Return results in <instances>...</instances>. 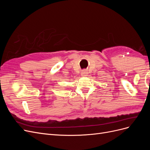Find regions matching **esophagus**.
<instances>
[{
	"mask_svg": "<svg viewBox=\"0 0 150 150\" xmlns=\"http://www.w3.org/2000/svg\"><path fill=\"white\" fill-rule=\"evenodd\" d=\"M87 74H88V72H87V71L86 70H83L82 71H81V76H83V77H84V76H87Z\"/></svg>",
	"mask_w": 150,
	"mask_h": 150,
	"instance_id": "34e87169",
	"label": "esophagus"
}]
</instances>
